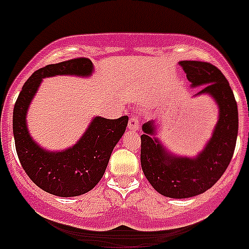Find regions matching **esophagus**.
<instances>
[{"instance_id": "obj_1", "label": "esophagus", "mask_w": 249, "mask_h": 249, "mask_svg": "<svg viewBox=\"0 0 249 249\" xmlns=\"http://www.w3.org/2000/svg\"><path fill=\"white\" fill-rule=\"evenodd\" d=\"M138 128H140V120H138L137 116H133V117H131V120H129L128 129L135 132L138 131Z\"/></svg>"}]
</instances>
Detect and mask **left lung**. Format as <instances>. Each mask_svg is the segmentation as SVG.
Here are the masks:
<instances>
[{
	"instance_id": "left-lung-1",
	"label": "left lung",
	"mask_w": 249,
	"mask_h": 249,
	"mask_svg": "<svg viewBox=\"0 0 249 249\" xmlns=\"http://www.w3.org/2000/svg\"><path fill=\"white\" fill-rule=\"evenodd\" d=\"M191 87L203 86L193 97L207 94L218 106V118L212 137L197 156L176 155L168 151L158 135V124L142 126L141 166L152 187L169 198H190L206 192L227 169L238 135V108L232 89L215 66L201 61H181Z\"/></svg>"
}]
</instances>
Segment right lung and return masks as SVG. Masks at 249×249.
Wrapping results in <instances>:
<instances>
[{
  "instance_id": "right-lung-1",
  "label": "right lung",
  "mask_w": 249,
  "mask_h": 249,
  "mask_svg": "<svg viewBox=\"0 0 249 249\" xmlns=\"http://www.w3.org/2000/svg\"><path fill=\"white\" fill-rule=\"evenodd\" d=\"M89 58H74L39 68L26 81L13 108V136L18 160L31 181L51 195L76 197L91 191L108 164L114 146L126 131L128 117L107 120L97 116L72 147L48 151L31 137L27 112L43 78L53 76L89 77Z\"/></svg>"
}]
</instances>
